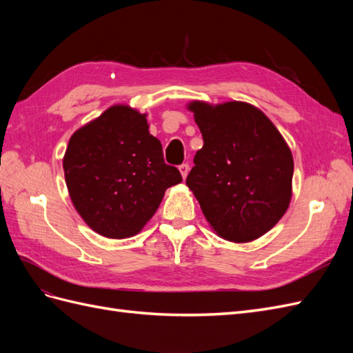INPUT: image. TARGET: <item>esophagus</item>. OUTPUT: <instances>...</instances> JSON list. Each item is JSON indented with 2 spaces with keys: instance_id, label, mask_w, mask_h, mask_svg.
<instances>
[{
  "instance_id": "1",
  "label": "esophagus",
  "mask_w": 353,
  "mask_h": 353,
  "mask_svg": "<svg viewBox=\"0 0 353 353\" xmlns=\"http://www.w3.org/2000/svg\"><path fill=\"white\" fill-rule=\"evenodd\" d=\"M179 172H181V175H183V178L185 179L187 178V175H188V172H190V165L188 163H183L179 166Z\"/></svg>"
}]
</instances>
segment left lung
<instances>
[{"mask_svg":"<svg viewBox=\"0 0 353 353\" xmlns=\"http://www.w3.org/2000/svg\"><path fill=\"white\" fill-rule=\"evenodd\" d=\"M187 109L203 135L187 185L221 239L249 243L279 222L292 200L290 147L262 110L244 101Z\"/></svg>","mask_w":353,"mask_h":353,"instance_id":"8db88e82","label":"left lung"}]
</instances>
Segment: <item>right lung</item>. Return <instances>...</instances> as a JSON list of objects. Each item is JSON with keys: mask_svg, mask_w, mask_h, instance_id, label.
<instances>
[{"mask_svg": "<svg viewBox=\"0 0 353 353\" xmlns=\"http://www.w3.org/2000/svg\"><path fill=\"white\" fill-rule=\"evenodd\" d=\"M147 114L114 104L70 137L63 169L74 209L108 239L140 232L165 191L183 181L165 163L162 144L148 131Z\"/></svg>", "mask_w": 353, "mask_h": 353, "instance_id": "1", "label": "right lung"}]
</instances>
